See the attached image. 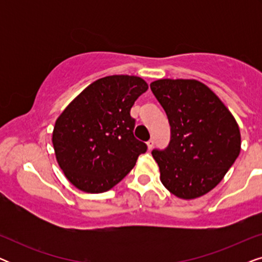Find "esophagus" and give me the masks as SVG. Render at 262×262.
<instances>
[{
	"instance_id": "esophagus-1",
	"label": "esophagus",
	"mask_w": 262,
	"mask_h": 262,
	"mask_svg": "<svg viewBox=\"0 0 262 262\" xmlns=\"http://www.w3.org/2000/svg\"><path fill=\"white\" fill-rule=\"evenodd\" d=\"M146 145H148L149 150H151L154 148V145H155V142H154V139H150V141L146 142Z\"/></svg>"
}]
</instances>
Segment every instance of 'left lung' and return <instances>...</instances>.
I'll list each match as a JSON object with an SVG mask.
<instances>
[{
    "mask_svg": "<svg viewBox=\"0 0 262 262\" xmlns=\"http://www.w3.org/2000/svg\"><path fill=\"white\" fill-rule=\"evenodd\" d=\"M150 88L169 120L170 142L152 150L161 182L181 199H194L222 181L241 150L235 118L221 99L196 80L163 78Z\"/></svg>",
    "mask_w": 262,
    "mask_h": 262,
    "instance_id": "1",
    "label": "left lung"
}]
</instances>
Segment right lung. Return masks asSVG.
I'll use <instances>...</instances> for the list:
<instances>
[{
  "label": "right lung",
  "mask_w": 262,
  "mask_h": 262,
  "mask_svg": "<svg viewBox=\"0 0 262 262\" xmlns=\"http://www.w3.org/2000/svg\"><path fill=\"white\" fill-rule=\"evenodd\" d=\"M148 89L141 77L113 75L81 92L57 118L52 144L60 169L75 187L102 193L135 167L146 144L135 138L130 111Z\"/></svg>",
  "instance_id": "obj_1"
}]
</instances>
